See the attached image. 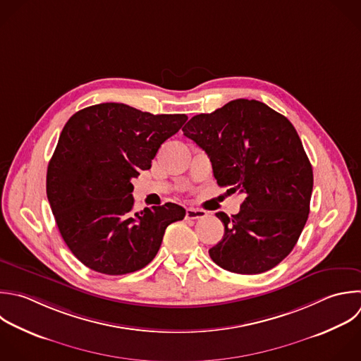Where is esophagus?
Returning a JSON list of instances; mask_svg holds the SVG:
<instances>
[{
    "mask_svg": "<svg viewBox=\"0 0 361 361\" xmlns=\"http://www.w3.org/2000/svg\"><path fill=\"white\" fill-rule=\"evenodd\" d=\"M206 216V212L204 210H200V209H195V207H188L186 209V219L188 220H197V219H202Z\"/></svg>",
    "mask_w": 361,
    "mask_h": 361,
    "instance_id": "esophagus-1",
    "label": "esophagus"
}]
</instances>
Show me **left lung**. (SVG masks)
<instances>
[{
    "instance_id": "left-lung-1",
    "label": "left lung",
    "mask_w": 361,
    "mask_h": 361,
    "mask_svg": "<svg viewBox=\"0 0 361 361\" xmlns=\"http://www.w3.org/2000/svg\"><path fill=\"white\" fill-rule=\"evenodd\" d=\"M209 155L213 175L228 193H241L240 212L216 216L223 238L210 258L235 274H261L295 247L309 216L312 165L282 114L257 100L237 99L182 128Z\"/></svg>"
}]
</instances>
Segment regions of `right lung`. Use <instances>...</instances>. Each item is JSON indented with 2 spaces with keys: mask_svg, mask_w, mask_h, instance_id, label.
Returning a JSON list of instances; mask_svg holds the SVG:
<instances>
[{
  "mask_svg": "<svg viewBox=\"0 0 361 361\" xmlns=\"http://www.w3.org/2000/svg\"><path fill=\"white\" fill-rule=\"evenodd\" d=\"M186 120L102 103L63 127L48 165L47 195L66 245L90 269L124 275L144 268L166 227L185 217L175 203L134 212L131 179L151 168L159 147Z\"/></svg>",
  "mask_w": 361,
  "mask_h": 361,
  "instance_id": "right-lung-1",
  "label": "right lung"
}]
</instances>
